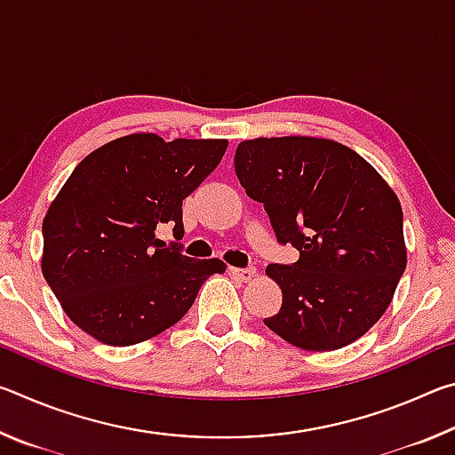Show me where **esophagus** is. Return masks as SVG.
I'll return each mask as SVG.
<instances>
[{
  "label": "esophagus",
  "mask_w": 455,
  "mask_h": 455,
  "mask_svg": "<svg viewBox=\"0 0 455 455\" xmlns=\"http://www.w3.org/2000/svg\"><path fill=\"white\" fill-rule=\"evenodd\" d=\"M228 273L233 275V276H236V279H241V281H244V283H249V281H252V276L257 275V268H255V267H246V268L230 267V268H228Z\"/></svg>",
  "instance_id": "esophagus-1"
}]
</instances>
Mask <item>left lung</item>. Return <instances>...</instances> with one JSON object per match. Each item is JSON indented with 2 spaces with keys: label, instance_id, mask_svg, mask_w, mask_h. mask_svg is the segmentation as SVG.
<instances>
[{
  "label": "left lung",
  "instance_id": "8db88e82",
  "mask_svg": "<svg viewBox=\"0 0 455 455\" xmlns=\"http://www.w3.org/2000/svg\"><path fill=\"white\" fill-rule=\"evenodd\" d=\"M235 171L263 203L276 243L299 251L297 263L267 268L283 305L265 325L307 351L341 349L365 335L405 271L395 192L355 150L325 138L244 140Z\"/></svg>",
  "mask_w": 455,
  "mask_h": 455
}]
</instances>
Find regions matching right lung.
I'll return each mask as SVG.
<instances>
[{
  "mask_svg": "<svg viewBox=\"0 0 455 455\" xmlns=\"http://www.w3.org/2000/svg\"><path fill=\"white\" fill-rule=\"evenodd\" d=\"M227 140L118 138L74 168L45 214L42 273L68 317L106 345L146 341L184 317L220 259H190L182 200L219 166ZM172 224L166 247L153 235Z\"/></svg>",
  "mask_w": 455,
  "mask_h": 455,
  "instance_id": "add662e5",
  "label": "right lung"
}]
</instances>
